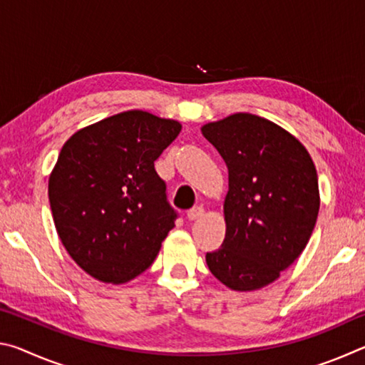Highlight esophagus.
<instances>
[{
	"mask_svg": "<svg viewBox=\"0 0 365 365\" xmlns=\"http://www.w3.org/2000/svg\"><path fill=\"white\" fill-rule=\"evenodd\" d=\"M202 215H205V209L202 207H193L187 212L188 220H197V219H201Z\"/></svg>",
	"mask_w": 365,
	"mask_h": 365,
	"instance_id": "esophagus-1",
	"label": "esophagus"
}]
</instances>
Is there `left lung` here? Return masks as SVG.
<instances>
[{
	"instance_id": "1",
	"label": "left lung",
	"mask_w": 365,
	"mask_h": 365,
	"mask_svg": "<svg viewBox=\"0 0 365 365\" xmlns=\"http://www.w3.org/2000/svg\"><path fill=\"white\" fill-rule=\"evenodd\" d=\"M201 133L228 169L225 240L207 252L209 270L235 292H255L279 279L304 251L316 227L317 170L304 145L275 122L235 113Z\"/></svg>"
}]
</instances>
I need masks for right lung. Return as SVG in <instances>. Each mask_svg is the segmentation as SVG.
I'll return each instance as SVG.
<instances>
[{
    "mask_svg": "<svg viewBox=\"0 0 365 365\" xmlns=\"http://www.w3.org/2000/svg\"><path fill=\"white\" fill-rule=\"evenodd\" d=\"M182 123L132 109L80 128L48 180L61 243L93 279L119 285L145 272L175 227L154 160Z\"/></svg>",
    "mask_w": 365,
    "mask_h": 365,
    "instance_id": "1",
    "label": "right lung"
}]
</instances>
